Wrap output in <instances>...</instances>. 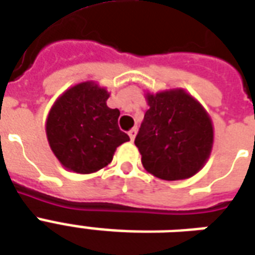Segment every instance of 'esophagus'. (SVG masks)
<instances>
[{
    "label": "esophagus",
    "instance_id": "1",
    "mask_svg": "<svg viewBox=\"0 0 255 255\" xmlns=\"http://www.w3.org/2000/svg\"><path fill=\"white\" fill-rule=\"evenodd\" d=\"M136 132H138V129H136V127L132 128V129H129V131H128V135H129V138H131V140H133V139H135V136H136Z\"/></svg>",
    "mask_w": 255,
    "mask_h": 255
}]
</instances>
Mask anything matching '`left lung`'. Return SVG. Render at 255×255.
<instances>
[{
    "instance_id": "left-lung-1",
    "label": "left lung",
    "mask_w": 255,
    "mask_h": 255,
    "mask_svg": "<svg viewBox=\"0 0 255 255\" xmlns=\"http://www.w3.org/2000/svg\"><path fill=\"white\" fill-rule=\"evenodd\" d=\"M147 102L150 109L135 138L144 169L164 180L194 176L212 150L210 117L183 90L149 94Z\"/></svg>"
}]
</instances>
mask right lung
Wrapping results in <instances>:
<instances>
[{"mask_svg": "<svg viewBox=\"0 0 255 255\" xmlns=\"http://www.w3.org/2000/svg\"><path fill=\"white\" fill-rule=\"evenodd\" d=\"M109 94L91 82L67 90L53 105L46 123L49 144L58 161L76 173L106 166L115 150L129 140L119 128V109L106 105Z\"/></svg>", "mask_w": 255, "mask_h": 255, "instance_id": "right-lung-1", "label": "right lung"}]
</instances>
